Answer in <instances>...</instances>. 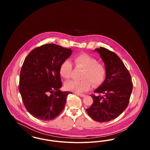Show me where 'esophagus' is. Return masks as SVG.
I'll return each mask as SVG.
<instances>
[{"label":"esophagus","mask_w":150,"mask_h":150,"mask_svg":"<svg viewBox=\"0 0 150 150\" xmlns=\"http://www.w3.org/2000/svg\"><path fill=\"white\" fill-rule=\"evenodd\" d=\"M76 94H77V95H78L79 96H80V97H84V96H85V94H81V93H77Z\"/></svg>","instance_id":"1"}]
</instances>
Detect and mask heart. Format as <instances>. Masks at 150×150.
I'll use <instances>...</instances> for the list:
<instances>
[{
	"label": "heart",
	"mask_w": 150,
	"mask_h": 150,
	"mask_svg": "<svg viewBox=\"0 0 150 150\" xmlns=\"http://www.w3.org/2000/svg\"><path fill=\"white\" fill-rule=\"evenodd\" d=\"M76 67L84 69L81 74V80H72L66 82L64 87L67 91L74 92H83L89 91L92 84L97 86L101 85L106 76L105 65L98 62L97 58L86 53H80L74 57ZM73 66L71 61L66 59L61 63L59 72L66 79L70 78L72 75Z\"/></svg>",
	"instance_id": "1"
}]
</instances>
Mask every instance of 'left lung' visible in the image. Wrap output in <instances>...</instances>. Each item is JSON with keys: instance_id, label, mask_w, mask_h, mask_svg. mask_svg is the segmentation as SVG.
I'll use <instances>...</instances> for the list:
<instances>
[{"instance_id": "8db88e82", "label": "left lung", "mask_w": 150, "mask_h": 150, "mask_svg": "<svg viewBox=\"0 0 150 150\" xmlns=\"http://www.w3.org/2000/svg\"><path fill=\"white\" fill-rule=\"evenodd\" d=\"M105 62L106 77L92 94L93 103L86 112L95 121L103 122L117 118L128 106L133 83L128 69L119 57L111 50L96 49Z\"/></svg>"}]
</instances>
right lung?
I'll list each match as a JSON object with an SVG mask.
<instances>
[{
  "label": "right lung",
  "mask_w": 150,
  "mask_h": 150,
  "mask_svg": "<svg viewBox=\"0 0 150 150\" xmlns=\"http://www.w3.org/2000/svg\"><path fill=\"white\" fill-rule=\"evenodd\" d=\"M71 52V49L47 44L34 48L25 59L18 88L25 107L36 118L52 120L64 110L71 92L59 89V67Z\"/></svg>",
  "instance_id": "obj_1"
}]
</instances>
